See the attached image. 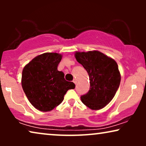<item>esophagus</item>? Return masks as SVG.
<instances>
[{
	"label": "esophagus",
	"mask_w": 146,
	"mask_h": 146,
	"mask_svg": "<svg viewBox=\"0 0 146 146\" xmlns=\"http://www.w3.org/2000/svg\"><path fill=\"white\" fill-rule=\"evenodd\" d=\"M73 82L75 84H77V80H76V79H74V80H73Z\"/></svg>",
	"instance_id": "34e87169"
}]
</instances>
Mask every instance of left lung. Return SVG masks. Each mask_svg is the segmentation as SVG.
Listing matches in <instances>:
<instances>
[{
  "label": "left lung",
  "instance_id": "left-lung-1",
  "mask_svg": "<svg viewBox=\"0 0 146 146\" xmlns=\"http://www.w3.org/2000/svg\"><path fill=\"white\" fill-rule=\"evenodd\" d=\"M75 57L87 71L90 83L88 92L80 97L82 102L92 110L103 108L114 97L120 84L116 62L96 50L76 52Z\"/></svg>",
  "mask_w": 146,
  "mask_h": 146
}]
</instances>
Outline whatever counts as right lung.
<instances>
[{
    "label": "right lung",
    "mask_w": 146,
    "mask_h": 146,
    "mask_svg": "<svg viewBox=\"0 0 146 146\" xmlns=\"http://www.w3.org/2000/svg\"><path fill=\"white\" fill-rule=\"evenodd\" d=\"M61 59L60 54L44 53L24 68L22 87L31 104L40 111L53 110L62 103L68 90L75 88L72 82L66 80L63 72L58 70Z\"/></svg>",
    "instance_id": "add662e5"
}]
</instances>
